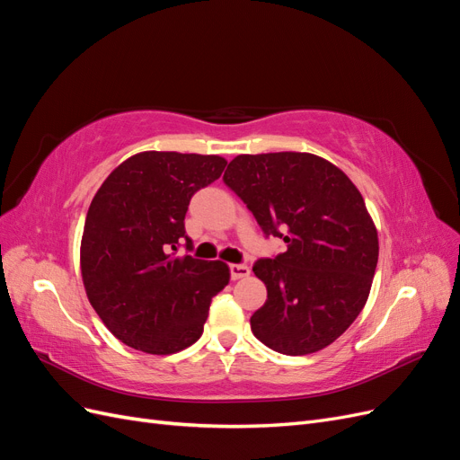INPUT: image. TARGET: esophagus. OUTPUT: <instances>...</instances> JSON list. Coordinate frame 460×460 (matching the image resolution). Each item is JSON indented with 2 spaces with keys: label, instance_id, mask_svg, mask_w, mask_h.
<instances>
[{
  "label": "esophagus",
  "instance_id": "obj_1",
  "mask_svg": "<svg viewBox=\"0 0 460 460\" xmlns=\"http://www.w3.org/2000/svg\"><path fill=\"white\" fill-rule=\"evenodd\" d=\"M249 274H252V269L247 264H230L232 280H242V278H247Z\"/></svg>",
  "mask_w": 460,
  "mask_h": 460
}]
</instances>
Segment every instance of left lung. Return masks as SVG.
I'll use <instances>...</instances> for the list:
<instances>
[{"label":"left lung","instance_id":"8db88e82","mask_svg":"<svg viewBox=\"0 0 460 460\" xmlns=\"http://www.w3.org/2000/svg\"><path fill=\"white\" fill-rule=\"evenodd\" d=\"M222 180L267 238L288 243L253 264L267 286L252 316L255 338L291 357L324 349L363 311L378 264V232L360 191L336 164L296 151L238 155Z\"/></svg>","mask_w":460,"mask_h":460}]
</instances>
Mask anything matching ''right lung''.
<instances>
[{
  "label": "right lung",
  "instance_id": "right-lung-1",
  "mask_svg": "<svg viewBox=\"0 0 460 460\" xmlns=\"http://www.w3.org/2000/svg\"><path fill=\"white\" fill-rule=\"evenodd\" d=\"M225 166L218 155L144 151L93 196L80 243L82 282L103 324L132 349L171 355L201 338L230 269L176 252L184 242L191 252L184 228L191 196Z\"/></svg>",
  "mask_w": 460,
  "mask_h": 460
}]
</instances>
